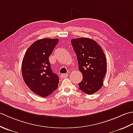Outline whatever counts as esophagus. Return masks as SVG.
<instances>
[{
	"label": "esophagus",
	"mask_w": 133,
	"mask_h": 133,
	"mask_svg": "<svg viewBox=\"0 0 133 133\" xmlns=\"http://www.w3.org/2000/svg\"><path fill=\"white\" fill-rule=\"evenodd\" d=\"M68 76V74H61V78H65Z\"/></svg>",
	"instance_id": "1"
}]
</instances>
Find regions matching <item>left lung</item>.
Here are the masks:
<instances>
[{"mask_svg":"<svg viewBox=\"0 0 133 133\" xmlns=\"http://www.w3.org/2000/svg\"><path fill=\"white\" fill-rule=\"evenodd\" d=\"M73 48L77 56L78 69L83 80L78 83L79 89L91 95L98 91L103 85L107 71V61L101 46L88 38L71 39Z\"/></svg>","mask_w":133,"mask_h":133,"instance_id":"8db88e82","label":"left lung"}]
</instances>
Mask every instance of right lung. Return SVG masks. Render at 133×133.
I'll return each mask as SVG.
<instances>
[{"label":"right lung","mask_w":133,"mask_h":133,"mask_svg":"<svg viewBox=\"0 0 133 133\" xmlns=\"http://www.w3.org/2000/svg\"><path fill=\"white\" fill-rule=\"evenodd\" d=\"M58 39L43 38L30 45L24 56L22 65L23 78L34 93L46 97L58 87L59 78L51 69L49 57Z\"/></svg>","instance_id":"1"}]
</instances>
